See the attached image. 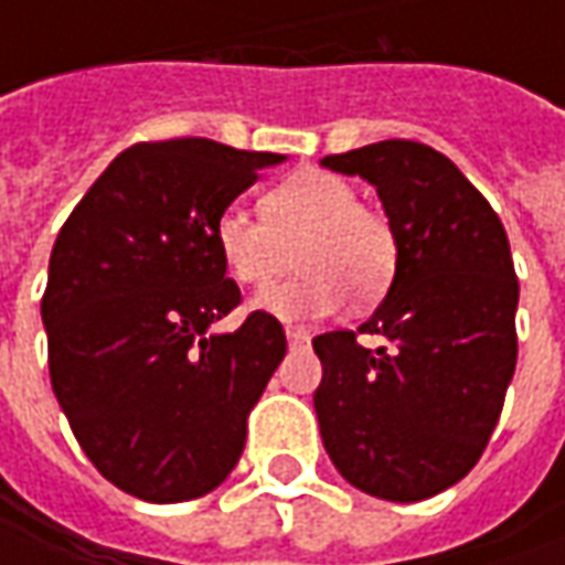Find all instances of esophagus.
<instances>
[{
  "label": "esophagus",
  "mask_w": 565,
  "mask_h": 565,
  "mask_svg": "<svg viewBox=\"0 0 565 565\" xmlns=\"http://www.w3.org/2000/svg\"><path fill=\"white\" fill-rule=\"evenodd\" d=\"M286 339H289V345H308L311 342L305 330H286Z\"/></svg>",
  "instance_id": "esophagus-1"
}]
</instances>
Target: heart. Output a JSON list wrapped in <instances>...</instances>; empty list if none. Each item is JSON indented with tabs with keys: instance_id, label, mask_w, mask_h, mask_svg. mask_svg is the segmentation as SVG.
Here are the masks:
<instances>
[{
	"instance_id": "heart-1",
	"label": "heart",
	"mask_w": 565,
	"mask_h": 565,
	"mask_svg": "<svg viewBox=\"0 0 565 565\" xmlns=\"http://www.w3.org/2000/svg\"><path fill=\"white\" fill-rule=\"evenodd\" d=\"M260 213L226 206L216 220V248L238 286L264 289L289 270L301 273L257 298V308L286 323H308L342 308L345 295L371 305L386 295L399 267V238L386 213L359 204V188L337 172H295L264 191Z\"/></svg>"
}]
</instances>
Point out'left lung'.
<instances>
[{"label": "left lung", "instance_id": "8db88e82", "mask_svg": "<svg viewBox=\"0 0 565 565\" xmlns=\"http://www.w3.org/2000/svg\"><path fill=\"white\" fill-rule=\"evenodd\" d=\"M320 163L377 188L399 238L371 320L315 337L320 437L349 484L427 500L475 468L503 412L519 355L510 238L488 198L427 143H367ZM361 332L387 345L367 350Z\"/></svg>", "mask_w": 565, "mask_h": 565}]
</instances>
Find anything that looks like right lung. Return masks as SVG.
<instances>
[{
    "label": "right lung",
    "mask_w": 565,
    "mask_h": 565,
    "mask_svg": "<svg viewBox=\"0 0 565 565\" xmlns=\"http://www.w3.org/2000/svg\"><path fill=\"white\" fill-rule=\"evenodd\" d=\"M279 153L206 138L141 141L72 210L50 257V380L77 444L116 488L182 503L235 468L248 415L286 359L282 323L242 305L216 220Z\"/></svg>",
    "instance_id": "1"
}]
</instances>
